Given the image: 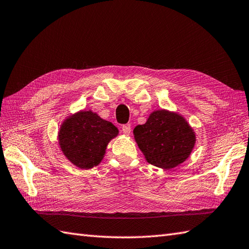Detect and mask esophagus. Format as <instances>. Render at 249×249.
<instances>
[{"mask_svg": "<svg viewBox=\"0 0 249 249\" xmlns=\"http://www.w3.org/2000/svg\"><path fill=\"white\" fill-rule=\"evenodd\" d=\"M121 131L124 132V134L130 135V133H131V126L129 124H124L123 126H121Z\"/></svg>", "mask_w": 249, "mask_h": 249, "instance_id": "1", "label": "esophagus"}]
</instances>
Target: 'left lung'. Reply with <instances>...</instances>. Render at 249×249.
<instances>
[{
  "mask_svg": "<svg viewBox=\"0 0 249 249\" xmlns=\"http://www.w3.org/2000/svg\"><path fill=\"white\" fill-rule=\"evenodd\" d=\"M137 146L147 162L170 169L183 163L194 148V131L182 116L165 109L154 110L145 124L133 131Z\"/></svg>",
  "mask_w": 249,
  "mask_h": 249,
  "instance_id": "8db88e82",
  "label": "left lung"
}]
</instances>
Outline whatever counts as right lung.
<instances>
[{
    "instance_id": "add662e5",
    "label": "right lung",
    "mask_w": 249,
    "mask_h": 249,
    "mask_svg": "<svg viewBox=\"0 0 249 249\" xmlns=\"http://www.w3.org/2000/svg\"><path fill=\"white\" fill-rule=\"evenodd\" d=\"M118 129L91 110H82L66 119L58 133L59 146L69 161L82 169L101 162L109 141Z\"/></svg>"
}]
</instances>
